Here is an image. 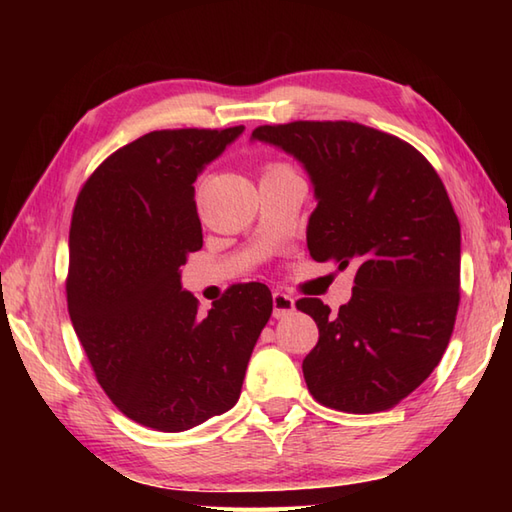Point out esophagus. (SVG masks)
<instances>
[{"instance_id": "1", "label": "esophagus", "mask_w": 512, "mask_h": 512, "mask_svg": "<svg viewBox=\"0 0 512 512\" xmlns=\"http://www.w3.org/2000/svg\"><path fill=\"white\" fill-rule=\"evenodd\" d=\"M295 312V299L284 295V292H273V314L275 319H284Z\"/></svg>"}]
</instances>
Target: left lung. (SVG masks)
<instances>
[{
    "label": "left lung",
    "mask_w": 512,
    "mask_h": 512,
    "mask_svg": "<svg viewBox=\"0 0 512 512\" xmlns=\"http://www.w3.org/2000/svg\"><path fill=\"white\" fill-rule=\"evenodd\" d=\"M250 140L301 162L317 209L308 250L356 270L350 303L297 308L319 328L303 378L321 405L391 409L436 369L460 303V222L440 176L405 140L350 121L257 127Z\"/></svg>",
    "instance_id": "8db88e82"
}]
</instances>
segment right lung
Masks as SVG:
<instances>
[{"label": "right lung", "instance_id": "right-lung-1", "mask_svg": "<svg viewBox=\"0 0 512 512\" xmlns=\"http://www.w3.org/2000/svg\"><path fill=\"white\" fill-rule=\"evenodd\" d=\"M242 132H149L114 151L76 198L70 319L105 394L143 427L178 433L231 409L273 314L257 281L228 288L209 312L180 284V266L202 248L193 182Z\"/></svg>", "mask_w": 512, "mask_h": 512}]
</instances>
